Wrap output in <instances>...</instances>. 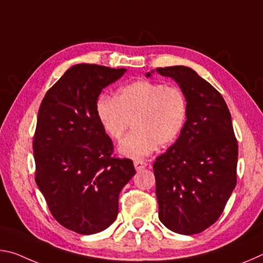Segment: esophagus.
<instances>
[{
    "instance_id": "esophagus-1",
    "label": "esophagus",
    "mask_w": 263,
    "mask_h": 263,
    "mask_svg": "<svg viewBox=\"0 0 263 263\" xmlns=\"http://www.w3.org/2000/svg\"><path fill=\"white\" fill-rule=\"evenodd\" d=\"M133 164H135L136 171H141V169H144L146 166H147V163L142 161V160H136V161L133 162Z\"/></svg>"
}]
</instances>
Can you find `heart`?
<instances>
[{
    "instance_id": "heart-1",
    "label": "heart",
    "mask_w": 263,
    "mask_h": 263,
    "mask_svg": "<svg viewBox=\"0 0 263 263\" xmlns=\"http://www.w3.org/2000/svg\"><path fill=\"white\" fill-rule=\"evenodd\" d=\"M96 116L111 139L121 140L131 125L119 152L132 159L149 155L157 146L177 139L188 114L184 92L179 87L139 80L121 87L115 97L101 95Z\"/></svg>"
}]
</instances>
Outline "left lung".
<instances>
[{"instance_id": "1", "label": "left lung", "mask_w": 263, "mask_h": 263, "mask_svg": "<svg viewBox=\"0 0 263 263\" xmlns=\"http://www.w3.org/2000/svg\"><path fill=\"white\" fill-rule=\"evenodd\" d=\"M157 72L174 79L188 103L180 137L153 163L159 218L173 232L197 234L217 221L237 184L238 141L216 88L185 66Z\"/></svg>"}]
</instances>
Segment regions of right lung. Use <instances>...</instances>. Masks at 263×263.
<instances>
[{
	"label": "right lung",
	"mask_w": 263,
	"mask_h": 263,
	"mask_svg": "<svg viewBox=\"0 0 263 263\" xmlns=\"http://www.w3.org/2000/svg\"><path fill=\"white\" fill-rule=\"evenodd\" d=\"M125 70L75 65L39 106L32 141L35 183L54 219L80 234L99 233L112 224L119 193L136 174L131 159L114 157V144L95 110L102 89Z\"/></svg>",
	"instance_id": "add662e5"
}]
</instances>
